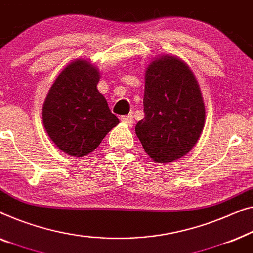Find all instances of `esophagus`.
<instances>
[{
    "mask_svg": "<svg viewBox=\"0 0 253 253\" xmlns=\"http://www.w3.org/2000/svg\"><path fill=\"white\" fill-rule=\"evenodd\" d=\"M120 119H122V122H124V123L127 124V125H129V126L133 125V123H134V117L131 116V115H129V116H123Z\"/></svg>",
    "mask_w": 253,
    "mask_h": 253,
    "instance_id": "obj_1",
    "label": "esophagus"
}]
</instances>
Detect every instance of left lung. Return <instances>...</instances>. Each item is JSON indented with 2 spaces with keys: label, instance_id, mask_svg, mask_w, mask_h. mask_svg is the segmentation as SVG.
I'll return each instance as SVG.
<instances>
[{
  "label": "left lung",
  "instance_id": "obj_1",
  "mask_svg": "<svg viewBox=\"0 0 253 253\" xmlns=\"http://www.w3.org/2000/svg\"><path fill=\"white\" fill-rule=\"evenodd\" d=\"M144 80L145 116L135 133L156 163L176 161L195 147L205 125L196 77L183 60L163 55L149 64Z\"/></svg>",
  "mask_w": 253,
  "mask_h": 253
}]
</instances>
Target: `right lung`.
Masks as SVG:
<instances>
[{"mask_svg":"<svg viewBox=\"0 0 253 253\" xmlns=\"http://www.w3.org/2000/svg\"><path fill=\"white\" fill-rule=\"evenodd\" d=\"M99 71L87 59H74L58 74L42 106V120L56 147L84 157L119 124L97 89Z\"/></svg>","mask_w":253,"mask_h":253,"instance_id":"right-lung-1","label":"right lung"}]
</instances>
